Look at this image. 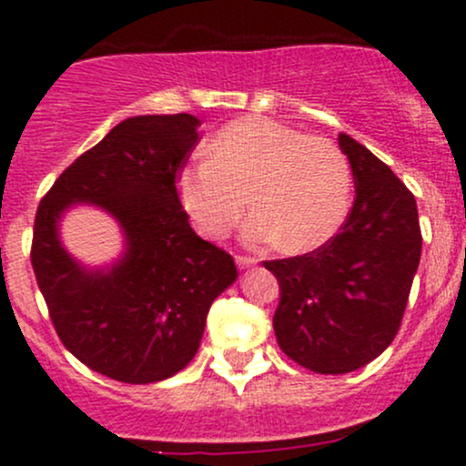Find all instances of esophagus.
I'll return each instance as SVG.
<instances>
[{
	"mask_svg": "<svg viewBox=\"0 0 466 466\" xmlns=\"http://www.w3.org/2000/svg\"><path fill=\"white\" fill-rule=\"evenodd\" d=\"M255 263H257L255 257L237 255V266H238V268H250V266H255Z\"/></svg>",
	"mask_w": 466,
	"mask_h": 466,
	"instance_id": "obj_1",
	"label": "esophagus"
}]
</instances>
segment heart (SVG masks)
Segmentation results:
<instances>
[{"mask_svg":"<svg viewBox=\"0 0 466 466\" xmlns=\"http://www.w3.org/2000/svg\"><path fill=\"white\" fill-rule=\"evenodd\" d=\"M177 194L207 238H223L250 203L257 211L246 225L248 241L307 252L345 223L351 173L329 139L248 116L220 130L209 157L182 168Z\"/></svg>","mask_w":466,"mask_h":466,"instance_id":"obj_1","label":"heart"}]
</instances>
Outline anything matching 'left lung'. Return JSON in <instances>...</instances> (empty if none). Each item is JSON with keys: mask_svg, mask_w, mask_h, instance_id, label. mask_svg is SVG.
Listing matches in <instances>:
<instances>
[{"mask_svg": "<svg viewBox=\"0 0 466 466\" xmlns=\"http://www.w3.org/2000/svg\"><path fill=\"white\" fill-rule=\"evenodd\" d=\"M356 200L318 250L263 261L279 281L272 327L289 359L318 374H347L383 354L401 327L421 257L415 196L363 144L338 135Z\"/></svg>", "mask_w": 466, "mask_h": 466, "instance_id": "obj_1", "label": "left lung"}]
</instances>
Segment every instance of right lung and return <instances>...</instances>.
Segmentation results:
<instances>
[{"label": "right lung", "instance_id": "right-lung-1", "mask_svg": "<svg viewBox=\"0 0 466 466\" xmlns=\"http://www.w3.org/2000/svg\"><path fill=\"white\" fill-rule=\"evenodd\" d=\"M198 126L194 115L121 121L37 207L31 263L56 333L89 370L121 383L187 368L211 302L238 277L232 257L191 229L177 196ZM74 202L101 206L125 229L127 252L110 271H86L59 246L57 220Z\"/></svg>", "mask_w": 466, "mask_h": 466}]
</instances>
